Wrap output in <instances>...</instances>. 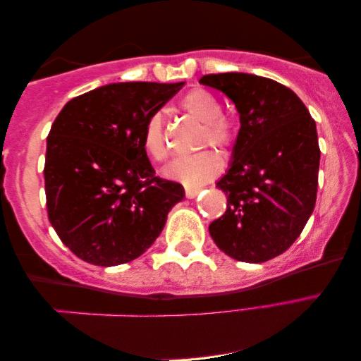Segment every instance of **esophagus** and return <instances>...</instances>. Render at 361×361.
<instances>
[{"label":"esophagus","mask_w":361,"mask_h":361,"mask_svg":"<svg viewBox=\"0 0 361 361\" xmlns=\"http://www.w3.org/2000/svg\"><path fill=\"white\" fill-rule=\"evenodd\" d=\"M200 190H202V188L187 187V188H185V197H187V198H195V197H197V195L200 193Z\"/></svg>","instance_id":"obj_1"}]
</instances>
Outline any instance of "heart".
Masks as SVG:
<instances>
[{
	"label": "heart",
	"instance_id": "b5f03b06",
	"mask_svg": "<svg viewBox=\"0 0 361 361\" xmlns=\"http://www.w3.org/2000/svg\"><path fill=\"white\" fill-rule=\"evenodd\" d=\"M180 107L195 120L203 123L204 133L202 145H216L227 149L235 140V126L228 116L222 115L221 100L203 87H193L180 100ZM142 147L147 155L155 161L166 158V135H164L163 116L153 114L147 118L142 131ZM222 158L214 150H203L193 155L177 157L166 168L164 176L171 180L180 182L185 187L204 185L221 174Z\"/></svg>",
	"mask_w": 361,
	"mask_h": 361
}]
</instances>
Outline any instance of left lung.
<instances>
[{
	"instance_id": "left-lung-1",
	"label": "left lung",
	"mask_w": 361,
	"mask_h": 361,
	"mask_svg": "<svg viewBox=\"0 0 361 361\" xmlns=\"http://www.w3.org/2000/svg\"><path fill=\"white\" fill-rule=\"evenodd\" d=\"M240 115L232 158L216 187L227 209L211 222L221 251L259 264L285 252L315 208L320 147L309 110L289 87L251 73L204 75Z\"/></svg>"
}]
</instances>
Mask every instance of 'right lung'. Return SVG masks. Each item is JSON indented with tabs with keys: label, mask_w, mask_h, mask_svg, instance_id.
Instances as JSON below:
<instances>
[{
	"label": "right lung",
	"mask_w": 361,
	"mask_h": 361,
	"mask_svg": "<svg viewBox=\"0 0 361 361\" xmlns=\"http://www.w3.org/2000/svg\"><path fill=\"white\" fill-rule=\"evenodd\" d=\"M184 82H111L75 97L52 123L46 145L47 216L82 261L114 267L158 238L184 187L155 176L142 147L147 118Z\"/></svg>",
	"instance_id": "obj_1"
}]
</instances>
